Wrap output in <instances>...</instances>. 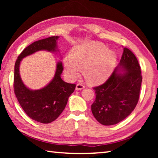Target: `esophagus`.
<instances>
[{"mask_svg": "<svg viewBox=\"0 0 158 158\" xmlns=\"http://www.w3.org/2000/svg\"><path fill=\"white\" fill-rule=\"evenodd\" d=\"M85 88L84 85L82 84H77L76 85V90H82L84 89Z\"/></svg>", "mask_w": 158, "mask_h": 158, "instance_id": "esophagus-1", "label": "esophagus"}]
</instances>
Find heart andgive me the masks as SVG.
<instances>
[{"label": "heart", "mask_w": 158, "mask_h": 158, "mask_svg": "<svg viewBox=\"0 0 158 158\" xmlns=\"http://www.w3.org/2000/svg\"><path fill=\"white\" fill-rule=\"evenodd\" d=\"M116 62V52L98 42L77 45L72 49L69 57L63 60L69 78H78L83 69L85 81L92 85L105 82L113 73Z\"/></svg>", "instance_id": "b5f03b06"}]
</instances>
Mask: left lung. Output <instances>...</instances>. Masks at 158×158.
I'll list each match as a JSON object with an SVG mask.
<instances>
[{
	"label": "left lung",
	"mask_w": 158,
	"mask_h": 158,
	"mask_svg": "<svg viewBox=\"0 0 158 158\" xmlns=\"http://www.w3.org/2000/svg\"><path fill=\"white\" fill-rule=\"evenodd\" d=\"M142 81L141 69L135 54L127 48L120 63L105 84L95 87V100L91 111L104 125L118 123L135 109Z\"/></svg>",
	"instance_id": "8db88e82"
}]
</instances>
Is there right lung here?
<instances>
[{
  "label": "right lung",
  "mask_w": 158,
  "mask_h": 158,
  "mask_svg": "<svg viewBox=\"0 0 158 158\" xmlns=\"http://www.w3.org/2000/svg\"><path fill=\"white\" fill-rule=\"evenodd\" d=\"M58 38L59 36H53L32 43L21 53L15 65L14 89L19 103L31 118L41 123H50L60 116L76 85L68 84L61 79L63 64L58 61L53 79L42 89L32 90L26 86L21 78L20 64L23 58L40 51L59 52Z\"/></svg>",
  "instance_id": "1"
}]
</instances>
